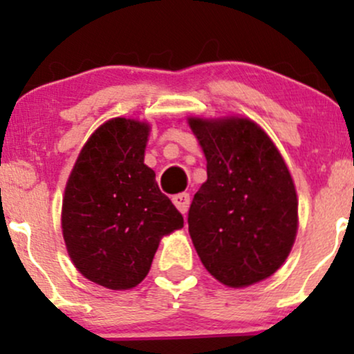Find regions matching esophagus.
Masks as SVG:
<instances>
[{
  "instance_id": "obj_1",
  "label": "esophagus",
  "mask_w": 354,
  "mask_h": 354,
  "mask_svg": "<svg viewBox=\"0 0 354 354\" xmlns=\"http://www.w3.org/2000/svg\"><path fill=\"white\" fill-rule=\"evenodd\" d=\"M173 203H174V206H176V208L180 209L183 214H185L186 211H188V208H189V203H191L189 193H180V194H174V196H173Z\"/></svg>"
}]
</instances>
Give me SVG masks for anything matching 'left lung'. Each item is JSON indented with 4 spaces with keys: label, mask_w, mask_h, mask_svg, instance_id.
I'll return each instance as SVG.
<instances>
[{
    "label": "left lung",
    "mask_w": 354,
    "mask_h": 354,
    "mask_svg": "<svg viewBox=\"0 0 354 354\" xmlns=\"http://www.w3.org/2000/svg\"><path fill=\"white\" fill-rule=\"evenodd\" d=\"M189 126L208 161V180L188 211L198 256L226 286L261 281L283 265L295 243L298 200L291 174L253 121L191 118Z\"/></svg>",
    "instance_id": "1"
}]
</instances>
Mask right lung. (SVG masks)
<instances>
[{
  "instance_id": "add662e5",
  "label": "right lung",
  "mask_w": 354,
  "mask_h": 354,
  "mask_svg": "<svg viewBox=\"0 0 354 354\" xmlns=\"http://www.w3.org/2000/svg\"><path fill=\"white\" fill-rule=\"evenodd\" d=\"M148 124L115 118L81 149L63 200V236L78 271L109 290L145 279L160 239L181 213L145 165Z\"/></svg>"
}]
</instances>
